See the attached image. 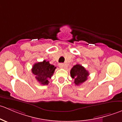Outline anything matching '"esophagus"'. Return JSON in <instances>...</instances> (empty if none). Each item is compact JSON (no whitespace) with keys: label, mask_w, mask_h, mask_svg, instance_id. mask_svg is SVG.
<instances>
[{"label":"esophagus","mask_w":122,"mask_h":122,"mask_svg":"<svg viewBox=\"0 0 122 122\" xmlns=\"http://www.w3.org/2000/svg\"><path fill=\"white\" fill-rule=\"evenodd\" d=\"M58 66H59V67H60V68H64V67H65L64 64H63V63H60V64H59Z\"/></svg>","instance_id":"esophagus-1"}]
</instances>
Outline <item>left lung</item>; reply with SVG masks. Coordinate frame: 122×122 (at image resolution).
Wrapping results in <instances>:
<instances>
[{"label":"left lung","instance_id":"left-lung-1","mask_svg":"<svg viewBox=\"0 0 122 122\" xmlns=\"http://www.w3.org/2000/svg\"><path fill=\"white\" fill-rule=\"evenodd\" d=\"M71 77L74 79V83L77 86H79L86 81L87 77L89 76L88 71L84 67L80 64H76L71 68L70 71Z\"/></svg>","mask_w":122,"mask_h":122}]
</instances>
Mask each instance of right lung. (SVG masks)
Wrapping results in <instances>:
<instances>
[{
	"label": "right lung",
	"mask_w": 122,
	"mask_h": 122,
	"mask_svg": "<svg viewBox=\"0 0 122 122\" xmlns=\"http://www.w3.org/2000/svg\"><path fill=\"white\" fill-rule=\"evenodd\" d=\"M56 67L50 64L49 61L44 60L42 62L35 63L32 68V72L35 76L36 80L42 85L48 84V80L51 78Z\"/></svg>",
	"instance_id": "1"
}]
</instances>
